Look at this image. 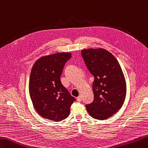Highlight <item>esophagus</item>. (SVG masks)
Returning a JSON list of instances; mask_svg holds the SVG:
<instances>
[{
  "instance_id": "obj_1",
  "label": "esophagus",
  "mask_w": 148,
  "mask_h": 148,
  "mask_svg": "<svg viewBox=\"0 0 148 148\" xmlns=\"http://www.w3.org/2000/svg\"><path fill=\"white\" fill-rule=\"evenodd\" d=\"M82 96H81V95H79V96L77 97V101H79V102L82 101Z\"/></svg>"
}]
</instances>
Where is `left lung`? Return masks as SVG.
<instances>
[{
    "label": "left lung",
    "mask_w": 148,
    "mask_h": 148,
    "mask_svg": "<svg viewBox=\"0 0 148 148\" xmlns=\"http://www.w3.org/2000/svg\"><path fill=\"white\" fill-rule=\"evenodd\" d=\"M82 55L94 76V100L86 105V110L94 119H107L119 110L125 101L126 83L122 69L114 55L106 49H83Z\"/></svg>",
    "instance_id": "left-lung-1"
}]
</instances>
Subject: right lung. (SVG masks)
Listing matches in <instances>:
<instances>
[{
    "instance_id": "add662e5",
    "label": "right lung",
    "mask_w": 148,
    "mask_h": 148,
    "mask_svg": "<svg viewBox=\"0 0 148 148\" xmlns=\"http://www.w3.org/2000/svg\"><path fill=\"white\" fill-rule=\"evenodd\" d=\"M70 53H58L38 59L32 67L29 92L36 112L44 119L59 122L70 114L76 99L61 83L60 76Z\"/></svg>"
}]
</instances>
